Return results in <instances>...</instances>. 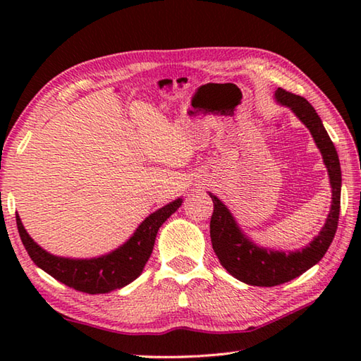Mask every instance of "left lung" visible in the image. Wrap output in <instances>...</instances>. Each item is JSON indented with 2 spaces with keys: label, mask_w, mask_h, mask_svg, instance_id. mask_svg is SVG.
<instances>
[{
  "label": "left lung",
  "mask_w": 361,
  "mask_h": 361,
  "mask_svg": "<svg viewBox=\"0 0 361 361\" xmlns=\"http://www.w3.org/2000/svg\"><path fill=\"white\" fill-rule=\"evenodd\" d=\"M274 99L279 105L293 111L296 118L309 128L327 169L332 189V204L324 226L321 228L318 235L313 237L307 247L295 251H278L259 247L252 242L242 231L226 204L209 192L214 203L211 217V242L214 252L229 274L248 286L257 287L279 286V283L298 278L309 268L317 265L331 247L340 216L341 167L338 153L326 132L323 121L315 109L301 96L278 88L274 91Z\"/></svg>",
  "instance_id": "obj_1"
}]
</instances>
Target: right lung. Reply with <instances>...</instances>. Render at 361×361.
Masks as SVG:
<instances>
[{
	"instance_id": "1",
	"label": "right lung",
	"mask_w": 361,
	"mask_h": 361,
	"mask_svg": "<svg viewBox=\"0 0 361 361\" xmlns=\"http://www.w3.org/2000/svg\"><path fill=\"white\" fill-rule=\"evenodd\" d=\"M183 198L167 203L163 208L152 212L130 239L109 255L91 259H73L54 256L34 242L17 216V226L29 257L43 271L54 279L83 293H109L133 282L144 270L153 251V245L161 225L180 208Z\"/></svg>"
}]
</instances>
